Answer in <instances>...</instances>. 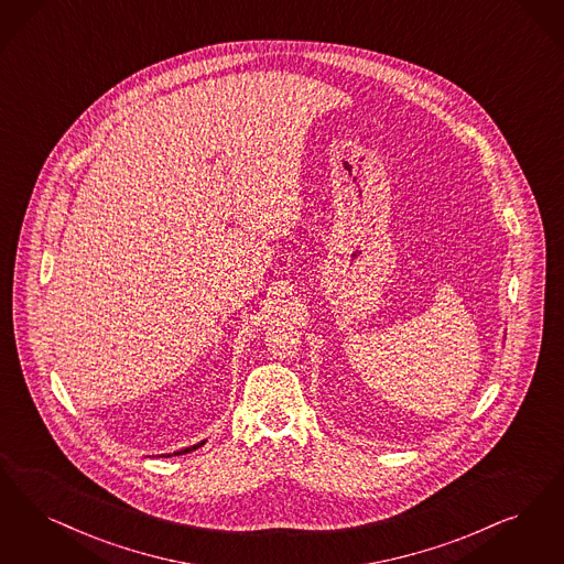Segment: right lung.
I'll use <instances>...</instances> for the list:
<instances>
[{
	"mask_svg": "<svg viewBox=\"0 0 564 564\" xmlns=\"http://www.w3.org/2000/svg\"><path fill=\"white\" fill-rule=\"evenodd\" d=\"M203 443H205V441H202V443H197V445H193V447H186V449L176 451L174 455H182V453H191V451L199 449ZM167 457H170V455H167Z\"/></svg>",
	"mask_w": 564,
	"mask_h": 564,
	"instance_id": "right-lung-1",
	"label": "right lung"
}]
</instances>
